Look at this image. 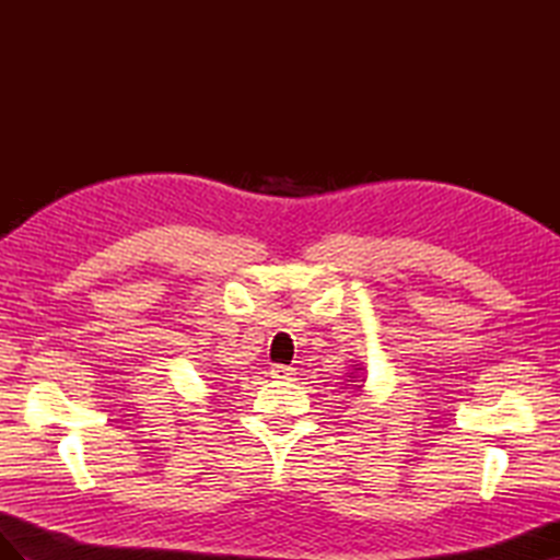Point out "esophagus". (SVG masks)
I'll return each instance as SVG.
<instances>
[{"label": "esophagus", "instance_id": "obj_1", "mask_svg": "<svg viewBox=\"0 0 560 560\" xmlns=\"http://www.w3.org/2000/svg\"><path fill=\"white\" fill-rule=\"evenodd\" d=\"M296 371L292 366H284V364H273L270 366V376L278 378V381H292Z\"/></svg>", "mask_w": 560, "mask_h": 560}]
</instances>
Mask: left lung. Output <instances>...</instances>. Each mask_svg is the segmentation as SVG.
I'll return each mask as SVG.
<instances>
[{"label": "left lung", "mask_w": 560, "mask_h": 560, "mask_svg": "<svg viewBox=\"0 0 560 560\" xmlns=\"http://www.w3.org/2000/svg\"><path fill=\"white\" fill-rule=\"evenodd\" d=\"M358 387H360V385H358Z\"/></svg>", "instance_id": "obj_1"}]
</instances>
